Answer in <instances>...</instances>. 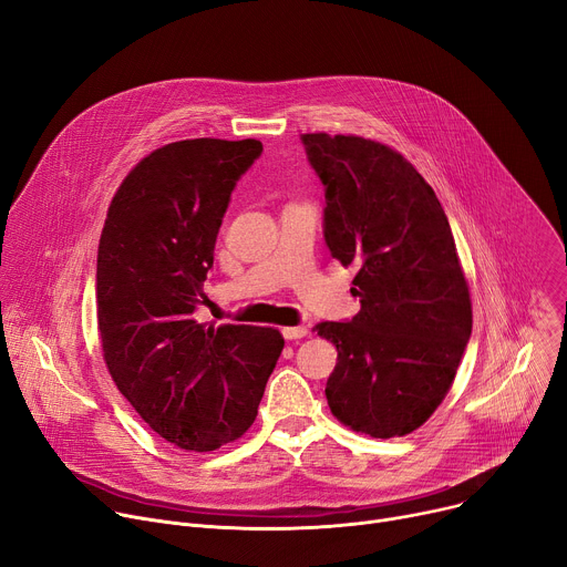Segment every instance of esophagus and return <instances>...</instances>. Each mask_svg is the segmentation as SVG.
Segmentation results:
<instances>
[{
	"label": "esophagus",
	"instance_id": "esophagus-1",
	"mask_svg": "<svg viewBox=\"0 0 567 567\" xmlns=\"http://www.w3.org/2000/svg\"><path fill=\"white\" fill-rule=\"evenodd\" d=\"M285 339H303L310 334L308 326H291V328H282Z\"/></svg>",
	"mask_w": 567,
	"mask_h": 567
}]
</instances>
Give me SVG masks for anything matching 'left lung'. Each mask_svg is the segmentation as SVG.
Returning a JSON list of instances; mask_svg holds the SVG:
<instances>
[{
    "label": "left lung",
    "mask_w": 567,
    "mask_h": 567,
    "mask_svg": "<svg viewBox=\"0 0 567 567\" xmlns=\"http://www.w3.org/2000/svg\"><path fill=\"white\" fill-rule=\"evenodd\" d=\"M300 141L326 188V246L358 267L360 312L315 328L337 347L330 412L371 437L408 435L446 396L472 334L454 235L433 188L392 147L321 132Z\"/></svg>",
    "instance_id": "8db88e82"
}]
</instances>
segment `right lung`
<instances>
[{
  "mask_svg": "<svg viewBox=\"0 0 567 567\" xmlns=\"http://www.w3.org/2000/svg\"><path fill=\"white\" fill-rule=\"evenodd\" d=\"M255 138H188L141 159L113 196L97 248L106 369L141 420L186 451L241 437L282 353L276 328L205 326L194 312Z\"/></svg>",
  "mask_w": 567,
  "mask_h": 567,
  "instance_id": "1",
  "label": "right lung"
}]
</instances>
